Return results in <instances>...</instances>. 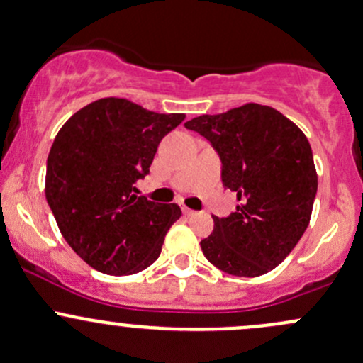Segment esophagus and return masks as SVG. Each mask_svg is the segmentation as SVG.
<instances>
[{"label":"esophagus","mask_w":363,"mask_h":363,"mask_svg":"<svg viewBox=\"0 0 363 363\" xmlns=\"http://www.w3.org/2000/svg\"><path fill=\"white\" fill-rule=\"evenodd\" d=\"M182 213H184V216H194V211H191V208H188V207H182Z\"/></svg>","instance_id":"esophagus-1"}]
</instances>
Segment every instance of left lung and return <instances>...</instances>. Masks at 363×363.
Returning a JSON list of instances; mask_svg holds the SVG:
<instances>
[{
	"label": "left lung",
	"mask_w": 363,
	"mask_h": 363,
	"mask_svg": "<svg viewBox=\"0 0 363 363\" xmlns=\"http://www.w3.org/2000/svg\"><path fill=\"white\" fill-rule=\"evenodd\" d=\"M186 128L211 140L223 162L224 188L240 201L230 217L212 216V235L200 242L205 257L235 277L272 272L311 219L318 175L306 135L280 111L255 102L201 114Z\"/></svg>",
	"instance_id": "left-lung-1"
}]
</instances>
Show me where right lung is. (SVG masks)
<instances>
[{"label":"right lung","mask_w":363,"mask_h":363,"mask_svg":"<svg viewBox=\"0 0 363 363\" xmlns=\"http://www.w3.org/2000/svg\"><path fill=\"white\" fill-rule=\"evenodd\" d=\"M184 118L106 97L72 114L57 133L45 196L66 242L97 272L123 277L158 259L182 212L137 196L133 182L150 174L160 140Z\"/></svg>","instance_id":"right-lung-1"}]
</instances>
